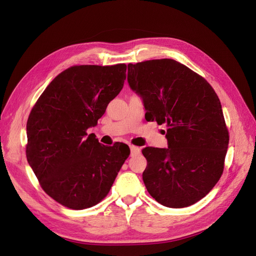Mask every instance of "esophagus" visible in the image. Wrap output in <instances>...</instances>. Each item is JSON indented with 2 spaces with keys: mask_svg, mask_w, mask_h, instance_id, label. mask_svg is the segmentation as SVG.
I'll return each mask as SVG.
<instances>
[{
  "mask_svg": "<svg viewBox=\"0 0 256 256\" xmlns=\"http://www.w3.org/2000/svg\"><path fill=\"white\" fill-rule=\"evenodd\" d=\"M129 147H130L131 156H134V154H140V152H141V150H140V147H138V146H134V145H130Z\"/></svg>",
  "mask_w": 256,
  "mask_h": 256,
  "instance_id": "esophagus-1",
  "label": "esophagus"
}]
</instances>
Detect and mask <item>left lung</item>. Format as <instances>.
Returning <instances> with one entry per match:
<instances>
[{"label": "left lung", "mask_w": 256, "mask_h": 256, "mask_svg": "<svg viewBox=\"0 0 256 256\" xmlns=\"http://www.w3.org/2000/svg\"><path fill=\"white\" fill-rule=\"evenodd\" d=\"M128 82L143 98L146 120L166 126L168 148L142 150L147 191L166 207L196 203L220 180L230 140L214 90L171 58L128 64Z\"/></svg>", "instance_id": "left-lung-1"}]
</instances>
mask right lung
Segmentation results:
<instances>
[{
  "label": "right lung",
  "mask_w": 256,
  "mask_h": 256,
  "mask_svg": "<svg viewBox=\"0 0 256 256\" xmlns=\"http://www.w3.org/2000/svg\"><path fill=\"white\" fill-rule=\"evenodd\" d=\"M126 64L76 65L54 78L26 122V159L40 187L67 208L95 206L108 196L130 150L88 134L118 95Z\"/></svg>",
  "instance_id": "add662e5"
}]
</instances>
